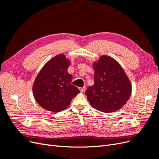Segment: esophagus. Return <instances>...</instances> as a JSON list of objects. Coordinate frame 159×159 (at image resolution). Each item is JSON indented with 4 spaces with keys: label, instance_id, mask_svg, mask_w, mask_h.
<instances>
[{
    "label": "esophagus",
    "instance_id": "34e87169",
    "mask_svg": "<svg viewBox=\"0 0 159 159\" xmlns=\"http://www.w3.org/2000/svg\"><path fill=\"white\" fill-rule=\"evenodd\" d=\"M79 89H80V91H81V93H84V92H85V87H84V88H80Z\"/></svg>",
    "mask_w": 159,
    "mask_h": 159
}]
</instances>
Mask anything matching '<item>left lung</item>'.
<instances>
[{
	"label": "left lung",
	"instance_id": "1",
	"mask_svg": "<svg viewBox=\"0 0 159 159\" xmlns=\"http://www.w3.org/2000/svg\"><path fill=\"white\" fill-rule=\"evenodd\" d=\"M94 85L85 91L89 103L103 113H112L126 104L132 86L128 76L119 62L103 55L93 62Z\"/></svg>",
	"mask_w": 159,
	"mask_h": 159
}]
</instances>
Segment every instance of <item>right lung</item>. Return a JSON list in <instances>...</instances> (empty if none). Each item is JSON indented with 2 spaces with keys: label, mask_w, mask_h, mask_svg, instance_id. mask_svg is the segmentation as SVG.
Wrapping results in <instances>:
<instances>
[{
  "label": "right lung",
  "mask_w": 159,
  "mask_h": 159,
  "mask_svg": "<svg viewBox=\"0 0 159 159\" xmlns=\"http://www.w3.org/2000/svg\"><path fill=\"white\" fill-rule=\"evenodd\" d=\"M70 60L63 54L48 61L38 74L32 85L36 102L44 109L57 113L69 107L75 96L80 93L71 85L72 75L68 72Z\"/></svg>",
  "instance_id": "add662e5"
}]
</instances>
